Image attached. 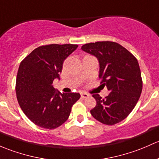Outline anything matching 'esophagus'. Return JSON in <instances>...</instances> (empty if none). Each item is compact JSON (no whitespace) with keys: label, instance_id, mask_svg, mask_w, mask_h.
Segmentation results:
<instances>
[{"label":"esophagus","instance_id":"esophagus-1","mask_svg":"<svg viewBox=\"0 0 159 159\" xmlns=\"http://www.w3.org/2000/svg\"><path fill=\"white\" fill-rule=\"evenodd\" d=\"M88 96H89V94H87V93H81V97L83 98V99H85V98H87Z\"/></svg>","mask_w":159,"mask_h":159}]
</instances>
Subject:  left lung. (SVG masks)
<instances>
[{
	"instance_id": "8db88e82",
	"label": "left lung",
	"mask_w": 159,
	"mask_h": 159,
	"mask_svg": "<svg viewBox=\"0 0 159 159\" xmlns=\"http://www.w3.org/2000/svg\"><path fill=\"white\" fill-rule=\"evenodd\" d=\"M81 49L97 58L101 83L110 91L105 99L93 95L96 106L91 115L106 125H115L129 115L140 97L142 80L138 60L115 42L86 43Z\"/></svg>"
}]
</instances>
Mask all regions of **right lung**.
<instances>
[{
    "instance_id": "right-lung-1",
    "label": "right lung",
    "mask_w": 159,
    "mask_h": 159,
    "mask_svg": "<svg viewBox=\"0 0 159 159\" xmlns=\"http://www.w3.org/2000/svg\"><path fill=\"white\" fill-rule=\"evenodd\" d=\"M78 47L76 44L41 46L25 57L20 64L16 93L21 109L31 122L41 128L53 129L64 123L80 93H61L53 88L60 79L66 57Z\"/></svg>"
}]
</instances>
